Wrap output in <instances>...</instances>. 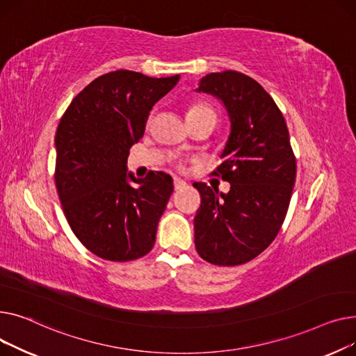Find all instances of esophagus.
<instances>
[{"label":"esophagus","mask_w":356,"mask_h":356,"mask_svg":"<svg viewBox=\"0 0 356 356\" xmlns=\"http://www.w3.org/2000/svg\"><path fill=\"white\" fill-rule=\"evenodd\" d=\"M186 185V182L185 181H182L181 178H174V188H175V190H181V188L182 186H185Z\"/></svg>","instance_id":"1"}]
</instances>
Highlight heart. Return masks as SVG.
<instances>
[{"label": "heart", "mask_w": 356, "mask_h": 356, "mask_svg": "<svg viewBox=\"0 0 356 356\" xmlns=\"http://www.w3.org/2000/svg\"><path fill=\"white\" fill-rule=\"evenodd\" d=\"M205 116H211L217 119L214 109L205 103H194L193 106H190V109L186 111V120H193V119L205 118Z\"/></svg>", "instance_id": "heart-1"}]
</instances>
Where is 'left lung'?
Instances as JSON below:
<instances>
[{
  "mask_svg": "<svg viewBox=\"0 0 356 356\" xmlns=\"http://www.w3.org/2000/svg\"><path fill=\"white\" fill-rule=\"evenodd\" d=\"M197 92L227 109L232 129L213 175L229 182L227 194L195 182L201 205L194 218L195 248L216 266L257 257L279 234L296 179V158L275 100L243 73L225 70L200 80Z\"/></svg>",
  "mask_w": 356,
  "mask_h": 356,
  "instance_id": "1",
  "label": "left lung"
}]
</instances>
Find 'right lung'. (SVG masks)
I'll return each instance as SVG.
<instances>
[{
	"label": "right lung",
	"mask_w": 356,
	"mask_h": 356,
	"mask_svg": "<svg viewBox=\"0 0 356 356\" xmlns=\"http://www.w3.org/2000/svg\"><path fill=\"white\" fill-rule=\"evenodd\" d=\"M178 80L179 74L155 79L111 72L83 89L60 119L54 139L58 198L74 236L100 259L136 260L155 244L172 178L151 171L136 179L127 174V162L152 106Z\"/></svg>",
	"instance_id": "right-lung-1"
}]
</instances>
